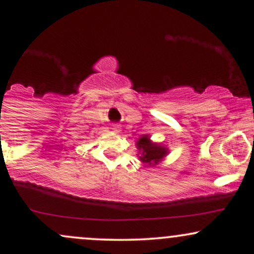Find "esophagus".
<instances>
[{"mask_svg":"<svg viewBox=\"0 0 254 254\" xmlns=\"http://www.w3.org/2000/svg\"><path fill=\"white\" fill-rule=\"evenodd\" d=\"M111 129H112L113 133H119V131L121 130V127L119 126V125H117V124H113L112 126H111Z\"/></svg>","mask_w":254,"mask_h":254,"instance_id":"obj_1","label":"esophagus"}]
</instances>
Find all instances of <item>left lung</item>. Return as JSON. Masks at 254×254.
I'll use <instances>...</instances> for the list:
<instances>
[{
	"instance_id": "1",
	"label": "left lung",
	"mask_w": 254,
	"mask_h": 254,
	"mask_svg": "<svg viewBox=\"0 0 254 254\" xmlns=\"http://www.w3.org/2000/svg\"><path fill=\"white\" fill-rule=\"evenodd\" d=\"M136 148L138 150L137 157L143 163L145 168H151L161 163L169 155V148L161 143H156L150 140V136L147 134L136 141Z\"/></svg>"
}]
</instances>
